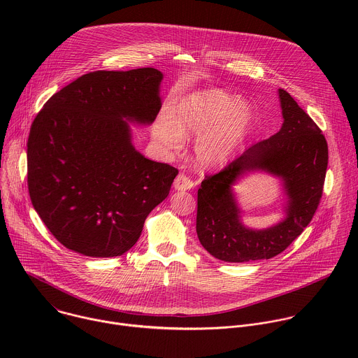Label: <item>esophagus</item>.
I'll list each match as a JSON object with an SVG mask.
<instances>
[{
    "mask_svg": "<svg viewBox=\"0 0 358 358\" xmlns=\"http://www.w3.org/2000/svg\"><path fill=\"white\" fill-rule=\"evenodd\" d=\"M194 187V181L185 176V174H178L176 181H174V188L178 189V191H187L189 188Z\"/></svg>",
    "mask_w": 358,
    "mask_h": 358,
    "instance_id": "34e87169",
    "label": "esophagus"
}]
</instances>
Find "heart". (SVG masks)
<instances>
[{
    "mask_svg": "<svg viewBox=\"0 0 358 358\" xmlns=\"http://www.w3.org/2000/svg\"><path fill=\"white\" fill-rule=\"evenodd\" d=\"M253 115L246 101L224 90L196 92L182 99L173 119L163 116L157 124V137L177 150L184 136H198L196 162L206 169L222 166L246 136Z\"/></svg>",
    "mask_w": 358,
    "mask_h": 358,
    "instance_id": "obj_1",
    "label": "heart"
}]
</instances>
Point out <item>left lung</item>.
<instances>
[{
    "instance_id": "1",
    "label": "left lung",
    "mask_w": 358,
    "mask_h": 358,
    "mask_svg": "<svg viewBox=\"0 0 358 358\" xmlns=\"http://www.w3.org/2000/svg\"><path fill=\"white\" fill-rule=\"evenodd\" d=\"M279 97L285 119L282 129L246 148L221 171L206 176L198 188L196 235L217 259L249 262L276 257L309 225L320 203L329 163L327 141L285 89H279ZM258 168L284 178L289 203L283 223L252 231L238 222L230 185L243 172Z\"/></svg>"
}]
</instances>
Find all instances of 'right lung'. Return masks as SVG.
<instances>
[{
	"label": "right lung",
	"mask_w": 358,
	"mask_h": 358,
	"mask_svg": "<svg viewBox=\"0 0 358 358\" xmlns=\"http://www.w3.org/2000/svg\"><path fill=\"white\" fill-rule=\"evenodd\" d=\"M163 73L155 68L86 73L48 99L28 137V191L65 248L120 257L166 199L178 170L145 159L123 119L151 123Z\"/></svg>",
	"instance_id": "add662e5"
}]
</instances>
